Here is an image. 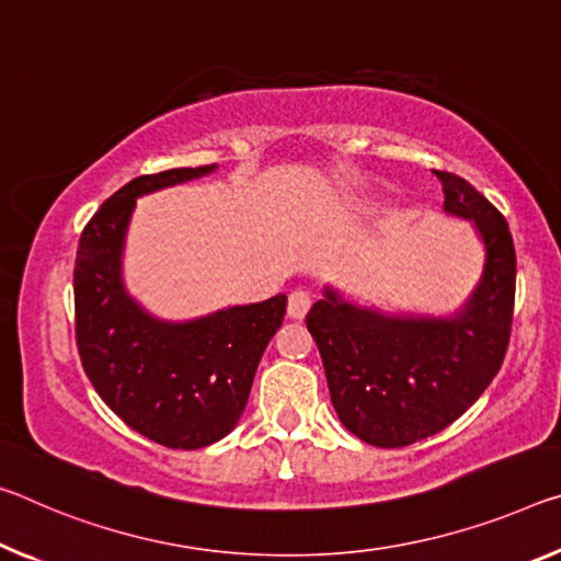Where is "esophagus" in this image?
Instances as JSON below:
<instances>
[{"mask_svg":"<svg viewBox=\"0 0 561 561\" xmlns=\"http://www.w3.org/2000/svg\"><path fill=\"white\" fill-rule=\"evenodd\" d=\"M309 307H312V291H307V289L291 291L289 301H287V314L291 319H305V314L309 312Z\"/></svg>","mask_w":561,"mask_h":561,"instance_id":"esophagus-1","label":"esophagus"}]
</instances>
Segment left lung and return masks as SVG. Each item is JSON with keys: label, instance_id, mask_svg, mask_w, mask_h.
<instances>
[{"label": "left lung", "instance_id": "8db88e82", "mask_svg": "<svg viewBox=\"0 0 561 561\" xmlns=\"http://www.w3.org/2000/svg\"><path fill=\"white\" fill-rule=\"evenodd\" d=\"M444 209L474 221L486 256L482 279L451 317H397L344 301L332 287L309 309L329 397L354 437L397 449L459 420L500 371L510 346L517 254L492 202L437 172Z\"/></svg>", "mask_w": 561, "mask_h": 561}]
</instances>
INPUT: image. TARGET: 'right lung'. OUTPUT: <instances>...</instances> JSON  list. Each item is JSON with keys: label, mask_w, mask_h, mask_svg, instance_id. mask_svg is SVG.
Wrapping results in <instances>:
<instances>
[{"label": "right lung", "mask_w": 561, "mask_h": 561, "mask_svg": "<svg viewBox=\"0 0 561 561\" xmlns=\"http://www.w3.org/2000/svg\"><path fill=\"white\" fill-rule=\"evenodd\" d=\"M180 167L124 184L87 221L75 262V332L82 367L119 420L169 449H202L234 430L256 364L282 327L287 297L162 322L127 295L122 252L141 194L215 172Z\"/></svg>", "instance_id": "1"}]
</instances>
